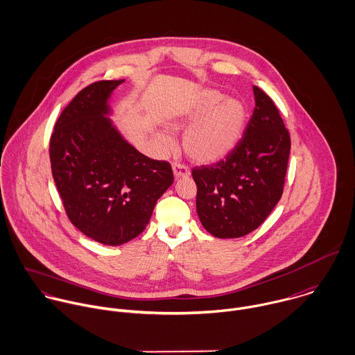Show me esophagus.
I'll list each match as a JSON object with an SVG mask.
<instances>
[{"label": "esophagus", "instance_id": "esophagus-1", "mask_svg": "<svg viewBox=\"0 0 355 355\" xmlns=\"http://www.w3.org/2000/svg\"><path fill=\"white\" fill-rule=\"evenodd\" d=\"M172 171H173V176H175L176 179H180V178H189V176H190V171L187 169V166L182 165L180 162H175V164H173Z\"/></svg>", "mask_w": 355, "mask_h": 355}]
</instances>
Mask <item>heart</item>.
Segmentation results:
<instances>
[{
	"instance_id": "heart-1",
	"label": "heart",
	"mask_w": 355,
	"mask_h": 355,
	"mask_svg": "<svg viewBox=\"0 0 355 355\" xmlns=\"http://www.w3.org/2000/svg\"><path fill=\"white\" fill-rule=\"evenodd\" d=\"M248 119L245 105L226 98L216 89L201 91L189 107L169 119L172 130L180 132L189 128L183 137L186 154L198 164H215L226 158L241 140ZM155 140L164 148H172L173 140L155 132Z\"/></svg>"
}]
</instances>
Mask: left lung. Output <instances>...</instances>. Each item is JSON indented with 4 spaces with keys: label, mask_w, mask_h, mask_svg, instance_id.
I'll use <instances>...</instances> for the list:
<instances>
[{
    "label": "left lung",
    "mask_w": 355,
    "mask_h": 355,
    "mask_svg": "<svg viewBox=\"0 0 355 355\" xmlns=\"http://www.w3.org/2000/svg\"><path fill=\"white\" fill-rule=\"evenodd\" d=\"M254 110L243 137L222 161L196 166L197 214L208 233L239 238L256 230L278 204L291 137L274 102L253 87Z\"/></svg>",
    "instance_id": "left-lung-1"
}]
</instances>
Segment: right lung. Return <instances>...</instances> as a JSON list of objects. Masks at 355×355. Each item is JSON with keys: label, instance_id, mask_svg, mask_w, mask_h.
<instances>
[{"label": "right lung", "instance_id": "obj_1", "mask_svg": "<svg viewBox=\"0 0 355 355\" xmlns=\"http://www.w3.org/2000/svg\"><path fill=\"white\" fill-rule=\"evenodd\" d=\"M123 81L84 88L56 121L49 143L53 180L70 222L112 246L146 229L173 183L171 165L139 153L110 119L112 95Z\"/></svg>", "mask_w": 355, "mask_h": 355}]
</instances>
